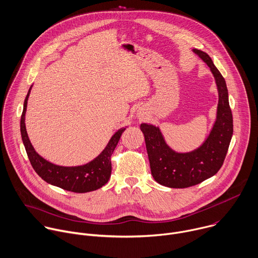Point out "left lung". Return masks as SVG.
Wrapping results in <instances>:
<instances>
[{"instance_id":"left-lung-1","label":"left lung","mask_w":258,"mask_h":258,"mask_svg":"<svg viewBox=\"0 0 258 258\" xmlns=\"http://www.w3.org/2000/svg\"><path fill=\"white\" fill-rule=\"evenodd\" d=\"M193 53L207 64L216 80L219 104L214 126L204 142L189 152L171 148L158 126L142 123L146 150L153 179L170 188H187L215 176L225 161L233 135V117L226 81L211 57L200 49Z\"/></svg>"}]
</instances>
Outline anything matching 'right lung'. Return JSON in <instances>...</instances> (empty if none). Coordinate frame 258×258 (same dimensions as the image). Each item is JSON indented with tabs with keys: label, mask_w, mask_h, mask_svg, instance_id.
<instances>
[{
	"label": "right lung",
	"mask_w": 258,
	"mask_h": 258,
	"mask_svg": "<svg viewBox=\"0 0 258 258\" xmlns=\"http://www.w3.org/2000/svg\"><path fill=\"white\" fill-rule=\"evenodd\" d=\"M31 87L32 85L30 86L24 100L23 112L20 120V132L28 159L37 175L50 185L76 193L94 191L107 184L112 173L111 156L127 126L120 128L111 137L104 150L89 163L75 167H63L51 164L50 162L40 157L35 151L27 135L25 126V114Z\"/></svg>",
	"instance_id": "add662e5"
}]
</instances>
